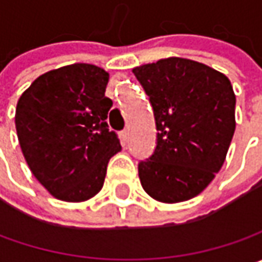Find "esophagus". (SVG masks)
Wrapping results in <instances>:
<instances>
[{
    "label": "esophagus",
    "mask_w": 262,
    "mask_h": 262,
    "mask_svg": "<svg viewBox=\"0 0 262 262\" xmlns=\"http://www.w3.org/2000/svg\"><path fill=\"white\" fill-rule=\"evenodd\" d=\"M128 136H129V131H128V129L121 131V138H122L124 141H126V140H128Z\"/></svg>",
    "instance_id": "obj_1"
}]
</instances>
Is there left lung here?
<instances>
[{
    "label": "left lung",
    "mask_w": 262,
    "mask_h": 262,
    "mask_svg": "<svg viewBox=\"0 0 262 262\" xmlns=\"http://www.w3.org/2000/svg\"><path fill=\"white\" fill-rule=\"evenodd\" d=\"M133 73L150 99L157 128L155 153L138 163L141 185L162 203L191 200L225 163L236 126L233 87L214 68L176 56Z\"/></svg>",
    "instance_id": "left-lung-1"
}]
</instances>
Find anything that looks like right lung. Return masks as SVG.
I'll use <instances>...</instances> for the list:
<instances>
[{"label":"right lung","mask_w":262,"mask_h":262,"mask_svg":"<svg viewBox=\"0 0 262 262\" xmlns=\"http://www.w3.org/2000/svg\"><path fill=\"white\" fill-rule=\"evenodd\" d=\"M109 74L92 64H71L37 77L20 96L15 129L23 156L49 194L68 203L95 196L109 159L121 150L106 118Z\"/></svg>","instance_id":"1"}]
</instances>
